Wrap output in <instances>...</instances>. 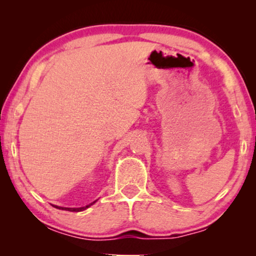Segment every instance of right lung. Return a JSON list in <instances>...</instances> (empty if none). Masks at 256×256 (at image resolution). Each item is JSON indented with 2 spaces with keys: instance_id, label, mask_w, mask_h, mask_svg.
Returning a JSON list of instances; mask_svg holds the SVG:
<instances>
[{
  "instance_id": "1",
  "label": "right lung",
  "mask_w": 256,
  "mask_h": 256,
  "mask_svg": "<svg viewBox=\"0 0 256 256\" xmlns=\"http://www.w3.org/2000/svg\"><path fill=\"white\" fill-rule=\"evenodd\" d=\"M90 202V205H87V206H84V208H59V206H54V208H59V210H65V211H71V212H80V211H84V210H86L87 208H90V205H93L94 202Z\"/></svg>"
}]
</instances>
